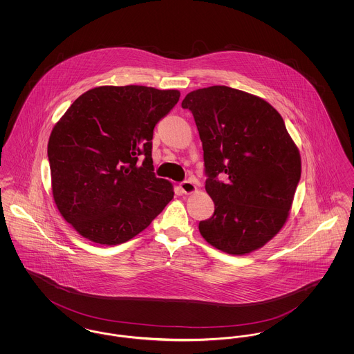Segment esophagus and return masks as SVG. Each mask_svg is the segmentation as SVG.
Instances as JSON below:
<instances>
[{
    "label": "esophagus",
    "instance_id": "obj_1",
    "mask_svg": "<svg viewBox=\"0 0 354 354\" xmlns=\"http://www.w3.org/2000/svg\"><path fill=\"white\" fill-rule=\"evenodd\" d=\"M179 187H180V191L183 192V194H192L194 191H196V185H195V183L194 182H191V180H185V182H182L180 185H179Z\"/></svg>",
    "mask_w": 354,
    "mask_h": 354
}]
</instances>
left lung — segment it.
Listing matches in <instances>:
<instances>
[{"label":"left lung","instance_id":"left-lung-1","mask_svg":"<svg viewBox=\"0 0 354 354\" xmlns=\"http://www.w3.org/2000/svg\"><path fill=\"white\" fill-rule=\"evenodd\" d=\"M182 107L195 119L205 191L215 203L199 231L223 252H252L286 223L301 176L299 150L270 103L241 90L199 88L185 95Z\"/></svg>","mask_w":354,"mask_h":354}]
</instances>
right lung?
Here are the masks:
<instances>
[{
	"instance_id": "add662e5",
	"label": "right lung",
	"mask_w": 354,
	"mask_h": 354,
	"mask_svg": "<svg viewBox=\"0 0 354 354\" xmlns=\"http://www.w3.org/2000/svg\"><path fill=\"white\" fill-rule=\"evenodd\" d=\"M179 97L178 90L101 86L77 98L54 126L48 145L53 196L80 235L122 244L174 198L169 180L153 172L152 135Z\"/></svg>"
}]
</instances>
